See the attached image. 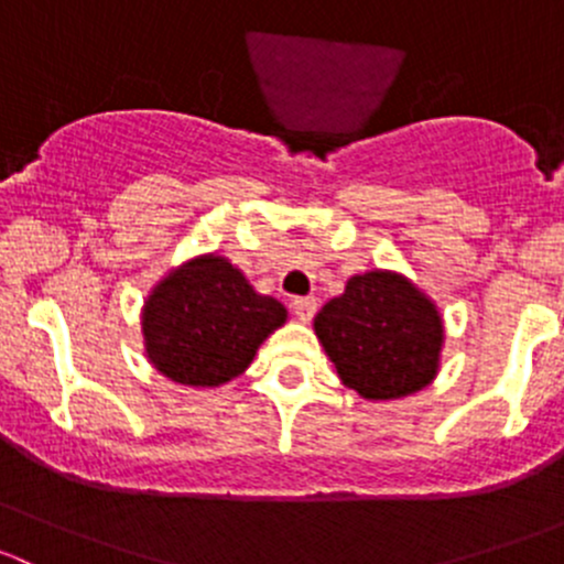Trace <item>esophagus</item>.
Returning a JSON list of instances; mask_svg holds the SVG:
<instances>
[{
	"mask_svg": "<svg viewBox=\"0 0 564 564\" xmlns=\"http://www.w3.org/2000/svg\"><path fill=\"white\" fill-rule=\"evenodd\" d=\"M292 311L300 322H311V316L316 314V300L314 297H294Z\"/></svg>",
	"mask_w": 564,
	"mask_h": 564,
	"instance_id": "esophagus-1",
	"label": "esophagus"
}]
</instances>
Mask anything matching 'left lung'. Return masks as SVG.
I'll return each instance as SVG.
<instances>
[{"label":"left lung","mask_w":564,"mask_h":564,"mask_svg":"<svg viewBox=\"0 0 564 564\" xmlns=\"http://www.w3.org/2000/svg\"><path fill=\"white\" fill-rule=\"evenodd\" d=\"M340 382L366 401H395L429 388L442 368L445 318L403 272L368 270L346 281L314 318Z\"/></svg>","instance_id":"left-lung-1"}]
</instances>
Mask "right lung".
I'll list each match as a JSON object with an SVG mask.
<instances>
[{
	"label": "right lung",
	"instance_id": "1",
	"mask_svg": "<svg viewBox=\"0 0 564 564\" xmlns=\"http://www.w3.org/2000/svg\"><path fill=\"white\" fill-rule=\"evenodd\" d=\"M289 311L259 294L246 272L220 253L172 267L141 305L144 357L185 388H220L253 362Z\"/></svg>",
	"mask_w": 564,
	"mask_h": 564
}]
</instances>
